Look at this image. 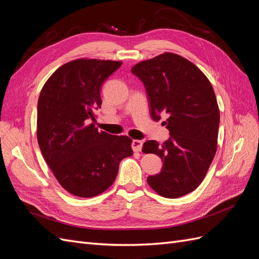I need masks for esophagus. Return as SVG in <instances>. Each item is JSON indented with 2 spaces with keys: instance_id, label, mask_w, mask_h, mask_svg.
<instances>
[{
  "instance_id": "esophagus-1",
  "label": "esophagus",
  "mask_w": 259,
  "mask_h": 259,
  "mask_svg": "<svg viewBox=\"0 0 259 259\" xmlns=\"http://www.w3.org/2000/svg\"><path fill=\"white\" fill-rule=\"evenodd\" d=\"M142 148H143L142 140H137V139L133 140V142H132V149H133V150H134L135 152H139V151H142Z\"/></svg>"
}]
</instances>
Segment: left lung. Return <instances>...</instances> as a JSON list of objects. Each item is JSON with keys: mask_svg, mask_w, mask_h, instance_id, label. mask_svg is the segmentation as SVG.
Returning <instances> with one entry per match:
<instances>
[{"mask_svg": "<svg viewBox=\"0 0 259 259\" xmlns=\"http://www.w3.org/2000/svg\"><path fill=\"white\" fill-rule=\"evenodd\" d=\"M133 74L144 83L154 121L167 113L170 138L162 146L148 140L143 152L163 162L159 174L147 182L164 198L176 199L197 189L217 150L219 108L211 84L191 61L164 53L138 62Z\"/></svg>", "mask_w": 259, "mask_h": 259, "instance_id": "obj_1", "label": "left lung"}]
</instances>
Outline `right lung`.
<instances>
[{
    "label": "right lung",
    "mask_w": 259,
    "mask_h": 259,
    "mask_svg": "<svg viewBox=\"0 0 259 259\" xmlns=\"http://www.w3.org/2000/svg\"><path fill=\"white\" fill-rule=\"evenodd\" d=\"M121 61L80 58L59 67L37 101L36 137L54 176L65 190L92 198L110 187L119 164L133 154L132 139L98 132L101 85Z\"/></svg>",
    "instance_id": "1"
}]
</instances>
